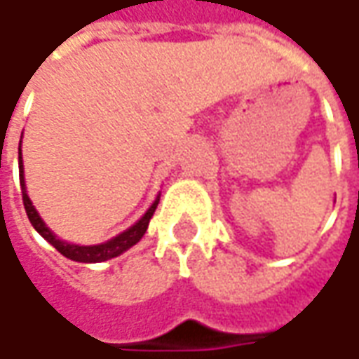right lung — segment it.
<instances>
[{
  "instance_id": "1",
  "label": "right lung",
  "mask_w": 359,
  "mask_h": 359,
  "mask_svg": "<svg viewBox=\"0 0 359 359\" xmlns=\"http://www.w3.org/2000/svg\"><path fill=\"white\" fill-rule=\"evenodd\" d=\"M19 182H21V198H23V206H25V212L27 218L33 224V229L37 230L45 241L49 242L51 246H55L59 252L63 254L69 260H75V262H103V260H111L118 254H123L125 250H129L130 246H135L137 242L141 241L142 234L149 229V220L155 215V208L158 201L153 203V206L144 212V217L133 224L129 230H125L123 234H118L111 241L103 242V244H95V246H79V244H69L65 241H59L51 230L45 226V222L39 218L37 210L33 208L32 201L25 192V180H23V163H21V149H19Z\"/></svg>"
}]
</instances>
